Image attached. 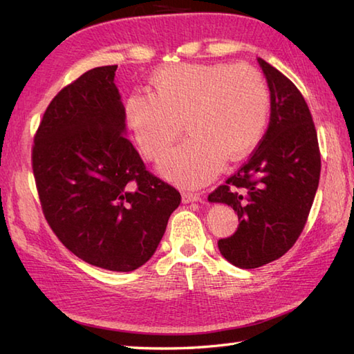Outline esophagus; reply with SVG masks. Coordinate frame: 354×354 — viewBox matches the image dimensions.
Masks as SVG:
<instances>
[{"label": "esophagus", "instance_id": "esophagus-1", "mask_svg": "<svg viewBox=\"0 0 354 354\" xmlns=\"http://www.w3.org/2000/svg\"><path fill=\"white\" fill-rule=\"evenodd\" d=\"M201 196L198 193H183V202L184 204H190V202H199Z\"/></svg>", "mask_w": 354, "mask_h": 354}]
</instances>
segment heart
I'll return each instance as SVG.
<instances>
[{
    "instance_id": "b5f03b06",
    "label": "heart",
    "mask_w": 354,
    "mask_h": 354,
    "mask_svg": "<svg viewBox=\"0 0 354 354\" xmlns=\"http://www.w3.org/2000/svg\"><path fill=\"white\" fill-rule=\"evenodd\" d=\"M152 93L124 100V122L141 153L160 160L185 129L192 135L158 165L184 187H199L221 170L223 158L239 161L263 137L270 95L259 71L245 65L178 64L150 77Z\"/></svg>"
}]
</instances>
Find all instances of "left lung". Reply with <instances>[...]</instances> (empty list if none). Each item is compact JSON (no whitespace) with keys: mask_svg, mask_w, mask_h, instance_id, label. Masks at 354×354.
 Returning <instances> with one entry per match:
<instances>
[{"mask_svg":"<svg viewBox=\"0 0 354 354\" xmlns=\"http://www.w3.org/2000/svg\"><path fill=\"white\" fill-rule=\"evenodd\" d=\"M257 61L270 93L268 131L250 160L208 196L237 213V231L217 246L242 269L268 265L290 250L310 213L321 173L317 129L304 97L284 74Z\"/></svg>","mask_w":354,"mask_h":354,"instance_id":"obj_1","label":"left lung"}]
</instances>
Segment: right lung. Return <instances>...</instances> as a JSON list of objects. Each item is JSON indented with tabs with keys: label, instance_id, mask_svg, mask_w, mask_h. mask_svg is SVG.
I'll return each mask as SVG.
<instances>
[{
	"label": "right lung",
	"instance_id": "obj_1",
	"mask_svg": "<svg viewBox=\"0 0 354 354\" xmlns=\"http://www.w3.org/2000/svg\"><path fill=\"white\" fill-rule=\"evenodd\" d=\"M115 71L97 66L51 100L32 160L59 240L89 265L131 272L155 254L181 194L146 170L126 138Z\"/></svg>",
	"mask_w": 354,
	"mask_h": 354
}]
</instances>
